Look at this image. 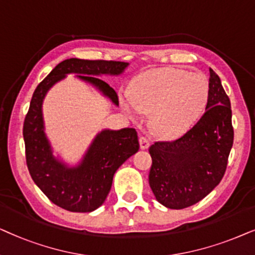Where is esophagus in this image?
<instances>
[{"label":"esophagus","mask_w":255,"mask_h":255,"mask_svg":"<svg viewBox=\"0 0 255 255\" xmlns=\"http://www.w3.org/2000/svg\"><path fill=\"white\" fill-rule=\"evenodd\" d=\"M140 147L141 149H147L149 147V140L145 136H140Z\"/></svg>","instance_id":"34e87169"}]
</instances>
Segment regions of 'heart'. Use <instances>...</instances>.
<instances>
[{
    "instance_id": "heart-1",
    "label": "heart",
    "mask_w": 255,
    "mask_h": 255,
    "mask_svg": "<svg viewBox=\"0 0 255 255\" xmlns=\"http://www.w3.org/2000/svg\"><path fill=\"white\" fill-rule=\"evenodd\" d=\"M131 100H121L131 117L151 113L155 133L176 137L198 120L210 98V84L202 73L177 67H164L144 73L131 87Z\"/></svg>"
}]
</instances>
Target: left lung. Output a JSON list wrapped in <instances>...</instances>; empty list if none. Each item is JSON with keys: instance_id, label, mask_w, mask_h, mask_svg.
Here are the masks:
<instances>
[{"instance_id": "1", "label": "left lung", "mask_w": 255, "mask_h": 255, "mask_svg": "<svg viewBox=\"0 0 255 255\" xmlns=\"http://www.w3.org/2000/svg\"><path fill=\"white\" fill-rule=\"evenodd\" d=\"M205 113L183 136L150 145L149 185L165 208H189L222 181L233 144L232 111L220 78L210 69Z\"/></svg>"}]
</instances>
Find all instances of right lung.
I'll return each instance as SVG.
<instances>
[{
	"label": "right lung",
	"mask_w": 255,
	"mask_h": 255,
	"mask_svg": "<svg viewBox=\"0 0 255 255\" xmlns=\"http://www.w3.org/2000/svg\"><path fill=\"white\" fill-rule=\"evenodd\" d=\"M127 66L128 63L114 60L66 59L54 67L33 92L23 125L26 165L36 185L59 208L71 212H92L103 205L115 171L138 150L140 144L134 128L105 129L94 137L83 161L76 167H69L54 157L44 133V98L47 91L66 74L77 73L81 74L77 76L79 79L93 85L118 106L117 92L98 77L101 74L118 76Z\"/></svg>",
	"instance_id": "right-lung-1"
}]
</instances>
